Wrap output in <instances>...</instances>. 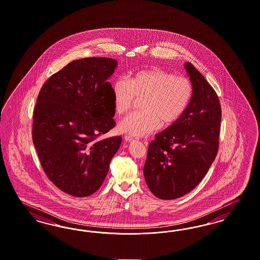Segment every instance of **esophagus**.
Returning a JSON list of instances; mask_svg holds the SVG:
<instances>
[{
    "label": "esophagus",
    "mask_w": 260,
    "mask_h": 260,
    "mask_svg": "<svg viewBox=\"0 0 260 260\" xmlns=\"http://www.w3.org/2000/svg\"><path fill=\"white\" fill-rule=\"evenodd\" d=\"M124 140H125L126 142H132V141H135V138L133 136L126 135L125 137H124Z\"/></svg>",
    "instance_id": "esophagus-1"
}]
</instances>
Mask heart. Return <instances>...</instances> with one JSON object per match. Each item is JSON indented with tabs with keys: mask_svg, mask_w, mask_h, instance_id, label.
<instances>
[{
	"mask_svg": "<svg viewBox=\"0 0 260 260\" xmlns=\"http://www.w3.org/2000/svg\"><path fill=\"white\" fill-rule=\"evenodd\" d=\"M112 92L115 112L119 116L132 107L136 98H144L141 102L143 111L128 115L117 125L122 134L144 137L160 124L169 127L182 117L192 102L193 86L188 78L153 68L135 72L128 82L116 79Z\"/></svg>",
	"mask_w": 260,
	"mask_h": 260,
	"instance_id": "heart-1",
	"label": "heart"
}]
</instances>
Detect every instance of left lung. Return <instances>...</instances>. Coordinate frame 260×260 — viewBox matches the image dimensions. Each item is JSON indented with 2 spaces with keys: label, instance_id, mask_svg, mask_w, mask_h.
<instances>
[{
  "label": "left lung",
  "instance_id": "8db88e82",
  "mask_svg": "<svg viewBox=\"0 0 260 260\" xmlns=\"http://www.w3.org/2000/svg\"><path fill=\"white\" fill-rule=\"evenodd\" d=\"M185 68L193 97L182 117L155 136L144 164L154 196L174 200L191 192L208 172L219 149L221 109L216 91L190 62Z\"/></svg>",
  "mask_w": 260,
  "mask_h": 260
}]
</instances>
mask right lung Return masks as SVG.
<instances>
[{
  "instance_id": "add662e5",
  "label": "right lung",
  "mask_w": 260,
  "mask_h": 260,
  "mask_svg": "<svg viewBox=\"0 0 260 260\" xmlns=\"http://www.w3.org/2000/svg\"><path fill=\"white\" fill-rule=\"evenodd\" d=\"M116 59L69 62L44 83L32 118V142L41 167L59 190L73 197L96 192L122 138L98 140L116 126L112 85Z\"/></svg>"
}]
</instances>
